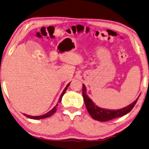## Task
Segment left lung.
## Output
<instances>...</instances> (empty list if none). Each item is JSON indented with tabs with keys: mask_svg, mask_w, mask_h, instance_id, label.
Instances as JSON below:
<instances>
[{
	"mask_svg": "<svg viewBox=\"0 0 149 149\" xmlns=\"http://www.w3.org/2000/svg\"><path fill=\"white\" fill-rule=\"evenodd\" d=\"M82 96L83 98H84L85 105L88 112L93 119L101 122L109 121L111 120L126 115V114L130 113L132 110V109L134 108V107L136 104L138 99L140 96L139 95L136 99V100L134 101L131 104H130L129 105L126 106V107L118 109V110H110V109L99 107L98 106L96 105L94 102H93V101L89 97V96L87 95L86 86L84 84H82Z\"/></svg>",
	"mask_w": 149,
	"mask_h": 149,
	"instance_id": "1",
	"label": "left lung"
}]
</instances>
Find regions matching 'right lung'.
I'll return each instance as SVG.
<instances>
[{
    "label": "right lung",
    "mask_w": 149,
    "mask_h": 149,
    "mask_svg": "<svg viewBox=\"0 0 149 149\" xmlns=\"http://www.w3.org/2000/svg\"><path fill=\"white\" fill-rule=\"evenodd\" d=\"M70 83V82H69V84H68L67 85V86L65 87V88L64 89V90L63 91V92L61 93V95H60L59 99V101H58V102H57V105H56V106H55L52 109V110H50V111H49V112H48V113H47L43 114V115H40V116H30V115H27V114H24V115H25V116H27V118H29L34 119V120H40V119L46 118H48V117L51 116L52 115H53V114H54L55 113H56V111H57V105H58V104H59L60 102H61V99H62L63 95H64V93H65V92H66V90H67V88L69 86Z\"/></svg>",
    "instance_id": "1"
}]
</instances>
